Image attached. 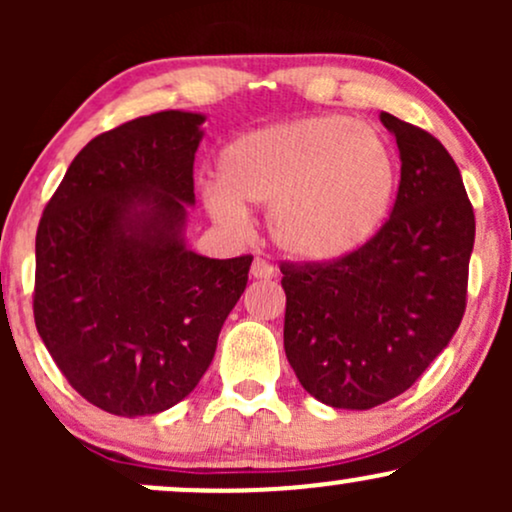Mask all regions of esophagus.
<instances>
[{"label":"esophagus","mask_w":512,"mask_h":512,"mask_svg":"<svg viewBox=\"0 0 512 512\" xmlns=\"http://www.w3.org/2000/svg\"><path fill=\"white\" fill-rule=\"evenodd\" d=\"M250 276H252V279L269 281V279H274V276H276V269L269 262L255 260V262H252V267H250Z\"/></svg>","instance_id":"34e87169"}]
</instances>
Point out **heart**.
Masks as SVG:
<instances>
[{
	"mask_svg": "<svg viewBox=\"0 0 512 512\" xmlns=\"http://www.w3.org/2000/svg\"><path fill=\"white\" fill-rule=\"evenodd\" d=\"M219 182L202 187L207 214L228 231L248 226L245 207H269L272 243L298 262H337L380 231L397 185L392 146L346 115L272 122L228 142Z\"/></svg>",
	"mask_w": 512,
	"mask_h": 512,
	"instance_id": "heart-1",
	"label": "heart"
}]
</instances>
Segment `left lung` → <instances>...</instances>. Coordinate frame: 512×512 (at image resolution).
Here are the masks:
<instances>
[{
    "mask_svg": "<svg viewBox=\"0 0 512 512\" xmlns=\"http://www.w3.org/2000/svg\"><path fill=\"white\" fill-rule=\"evenodd\" d=\"M402 161L390 221L354 255L281 264L284 349L322 404L373 409L402 395L460 327L474 211L436 137L380 113Z\"/></svg>",
    "mask_w": 512,
    "mask_h": 512,
    "instance_id": "left-lung-1",
    "label": "left lung"
}]
</instances>
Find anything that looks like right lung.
Returning a JSON list of instances; mask_svg holds the SVG:
<instances>
[{"instance_id":"obj_1","label":"right lung","mask_w":512,"mask_h":512,"mask_svg":"<svg viewBox=\"0 0 512 512\" xmlns=\"http://www.w3.org/2000/svg\"><path fill=\"white\" fill-rule=\"evenodd\" d=\"M204 120L166 110L91 139L40 219L35 327L69 385L115 416L190 395L248 284L250 255L187 245Z\"/></svg>"}]
</instances>
